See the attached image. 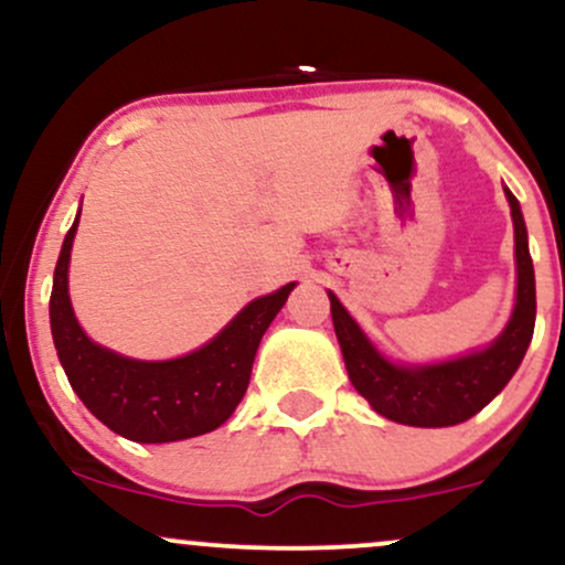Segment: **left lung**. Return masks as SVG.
<instances>
[{"label": "left lung", "instance_id": "1", "mask_svg": "<svg viewBox=\"0 0 565 565\" xmlns=\"http://www.w3.org/2000/svg\"><path fill=\"white\" fill-rule=\"evenodd\" d=\"M515 225V263L518 295L512 319L502 334L481 353L444 361L433 366H395L385 361L366 340L359 323L348 316L340 300H332V321L345 359L348 377L353 387L372 404L382 417L414 427H449L470 419L508 385L526 355L536 319L534 265L529 255L526 223L521 204L504 188Z\"/></svg>", "mask_w": 565, "mask_h": 565}]
</instances>
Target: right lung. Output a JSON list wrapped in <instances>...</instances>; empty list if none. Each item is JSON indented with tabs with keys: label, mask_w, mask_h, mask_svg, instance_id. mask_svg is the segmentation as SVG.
<instances>
[{
	"label": "right lung",
	"mask_w": 565,
	"mask_h": 565,
	"mask_svg": "<svg viewBox=\"0 0 565 565\" xmlns=\"http://www.w3.org/2000/svg\"><path fill=\"white\" fill-rule=\"evenodd\" d=\"M76 225L63 242L50 295V327L57 359L82 404L138 444H167L215 430L231 417L249 385L265 329L287 302L295 284L257 297L215 340L172 361H132L95 345L74 319L68 300V260Z\"/></svg>",
	"instance_id": "right-lung-1"
}]
</instances>
